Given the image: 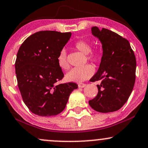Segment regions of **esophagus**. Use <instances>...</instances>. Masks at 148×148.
Listing matches in <instances>:
<instances>
[{
  "mask_svg": "<svg viewBox=\"0 0 148 148\" xmlns=\"http://www.w3.org/2000/svg\"><path fill=\"white\" fill-rule=\"evenodd\" d=\"M86 85L85 84H79V85H78V86H79V88H84L86 87Z\"/></svg>",
  "mask_w": 148,
  "mask_h": 148,
  "instance_id": "1",
  "label": "esophagus"
}]
</instances>
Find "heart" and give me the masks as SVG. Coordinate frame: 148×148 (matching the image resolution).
I'll list each match as a JSON object with an SVG mask.
<instances>
[{
    "instance_id": "b5f03b06",
    "label": "heart",
    "mask_w": 148,
    "mask_h": 148,
    "mask_svg": "<svg viewBox=\"0 0 148 148\" xmlns=\"http://www.w3.org/2000/svg\"><path fill=\"white\" fill-rule=\"evenodd\" d=\"M75 48L82 53L86 55V58L88 60L96 61L99 58L97 53L91 51L92 46L89 42L86 40H79L74 45ZM58 64L61 69H66L69 67L67 60V53L64 49H62L59 52L57 57ZM94 69L90 64L85 65L81 67H74L66 74V79L70 82L81 83L85 80L89 79L92 76Z\"/></svg>"
}]
</instances>
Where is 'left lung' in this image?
I'll return each mask as SVG.
<instances>
[{
	"mask_svg": "<svg viewBox=\"0 0 148 148\" xmlns=\"http://www.w3.org/2000/svg\"><path fill=\"white\" fill-rule=\"evenodd\" d=\"M92 34L102 45L103 53L99 69L90 81H101L98 93L89 104L96 111L110 113L121 108L133 90L136 61L130 42L111 30L97 27Z\"/></svg>",
	"mask_w": 148,
	"mask_h": 148,
	"instance_id": "1",
	"label": "left lung"
}]
</instances>
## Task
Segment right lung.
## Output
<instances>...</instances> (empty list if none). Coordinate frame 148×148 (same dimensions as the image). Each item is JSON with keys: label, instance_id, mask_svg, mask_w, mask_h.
Instances as JSON below:
<instances>
[{"label": "right lung", "instance_id": "1", "mask_svg": "<svg viewBox=\"0 0 148 148\" xmlns=\"http://www.w3.org/2000/svg\"><path fill=\"white\" fill-rule=\"evenodd\" d=\"M71 33L40 31L29 36L18 49L15 62L18 87L26 106L39 116H53L65 108L78 85H57L63 78L57 57Z\"/></svg>", "mask_w": 148, "mask_h": 148}]
</instances>
